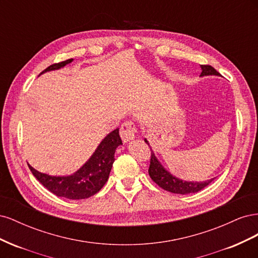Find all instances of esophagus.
<instances>
[{
    "label": "esophagus",
    "mask_w": 258,
    "mask_h": 258,
    "mask_svg": "<svg viewBox=\"0 0 258 258\" xmlns=\"http://www.w3.org/2000/svg\"><path fill=\"white\" fill-rule=\"evenodd\" d=\"M136 126L132 121H126L121 124L120 127V137L123 143H128L131 140L135 139L136 136Z\"/></svg>",
    "instance_id": "esophagus-1"
}]
</instances>
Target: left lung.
<instances>
[{
  "label": "left lung",
  "instance_id": "obj_1",
  "mask_svg": "<svg viewBox=\"0 0 258 258\" xmlns=\"http://www.w3.org/2000/svg\"><path fill=\"white\" fill-rule=\"evenodd\" d=\"M201 70H202V72L200 74L201 77L209 76V75H216V76L221 75L213 67L211 66H201ZM144 141L147 144H150L146 139H144ZM148 174H150L153 181L159 187H161L162 189L168 190L173 194H179V195L198 192L201 189H204L206 186H208L214 179V178H211L204 182H188V181H183V179L178 177H175L161 165L160 161L157 159V157H156L155 153L153 151L151 156V165H150V169H148Z\"/></svg>",
  "mask_w": 258,
  "mask_h": 258
}]
</instances>
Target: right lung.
<instances>
[{
  "label": "right lung",
  "instance_id": "obj_1",
  "mask_svg": "<svg viewBox=\"0 0 258 258\" xmlns=\"http://www.w3.org/2000/svg\"><path fill=\"white\" fill-rule=\"evenodd\" d=\"M72 61L73 59H69L54 63L41 74L59 70ZM121 144L119 129H115L101 141L91 157L71 175H49L35 170L29 163L28 166L38 182L56 196L71 200L86 199L97 194L107 182L115 160V151Z\"/></svg>",
  "mask_w": 258,
  "mask_h": 258
}]
</instances>
